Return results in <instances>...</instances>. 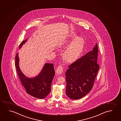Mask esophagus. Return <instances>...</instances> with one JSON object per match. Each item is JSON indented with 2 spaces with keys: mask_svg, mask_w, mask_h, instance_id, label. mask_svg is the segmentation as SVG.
<instances>
[{
  "mask_svg": "<svg viewBox=\"0 0 121 121\" xmlns=\"http://www.w3.org/2000/svg\"><path fill=\"white\" fill-rule=\"evenodd\" d=\"M63 67L61 65L59 66L56 70V73H57L58 74H61V73H63Z\"/></svg>",
  "mask_w": 121,
  "mask_h": 121,
  "instance_id": "1",
  "label": "esophagus"
}]
</instances>
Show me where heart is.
<instances>
[{
	"label": "heart",
	"instance_id": "b5f03b06",
	"mask_svg": "<svg viewBox=\"0 0 121 121\" xmlns=\"http://www.w3.org/2000/svg\"><path fill=\"white\" fill-rule=\"evenodd\" d=\"M84 40L83 37H78L77 34L72 32L67 37L60 41L59 45H68L64 52V57L68 61L75 60L83 49Z\"/></svg>",
	"mask_w": 121,
	"mask_h": 121
}]
</instances>
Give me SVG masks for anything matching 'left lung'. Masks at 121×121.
<instances>
[{"instance_id":"8db88e82","label":"left lung","mask_w":121,"mask_h":121,"mask_svg":"<svg viewBox=\"0 0 121 121\" xmlns=\"http://www.w3.org/2000/svg\"><path fill=\"white\" fill-rule=\"evenodd\" d=\"M97 43L91 51L71 64L66 72V94L73 99H80L91 90L99 70Z\"/></svg>"}]
</instances>
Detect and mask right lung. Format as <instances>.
<instances>
[{"label":"right lung","mask_w":121,"mask_h":121,"mask_svg":"<svg viewBox=\"0 0 121 121\" xmlns=\"http://www.w3.org/2000/svg\"><path fill=\"white\" fill-rule=\"evenodd\" d=\"M28 38L21 43L20 48L26 43ZM15 60V65L18 75L26 93L37 98H45L51 91L52 81L55 75L53 64H45L38 75L29 78L26 76L20 69L18 53L16 54Z\"/></svg>","instance_id":"1"}]
</instances>
